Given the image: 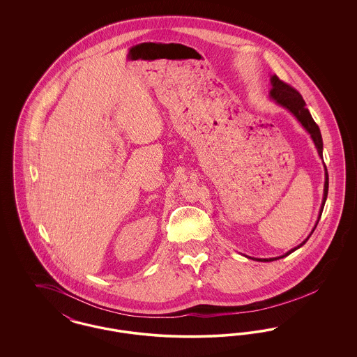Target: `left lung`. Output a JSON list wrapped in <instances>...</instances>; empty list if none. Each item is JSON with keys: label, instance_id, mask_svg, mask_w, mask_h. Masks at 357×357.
<instances>
[{"label": "left lung", "instance_id": "1", "mask_svg": "<svg viewBox=\"0 0 357 357\" xmlns=\"http://www.w3.org/2000/svg\"><path fill=\"white\" fill-rule=\"evenodd\" d=\"M271 83H272V89H271L269 96H271L273 100L277 102V104H280V105H282L284 108H287L289 112H291V114L294 115V118L303 124V127H304L306 131L312 136V139H313V142H314V146H316V149H317V151H319V155L323 158V137H321V132H320L319 126L316 124V121L312 118L310 112L307 111L303 96H301L293 86H290V85L287 84V83H284L282 80H280L275 75L271 77ZM328 187H329V178H328V172H326V167H325V185H324L323 204H321L320 215H319L317 223L320 221L321 214H323L324 204H325L326 197H328ZM317 223H316V226H317ZM316 226H314V229H316ZM314 229L312 230V233L314 231ZM312 233L309 234V237L312 236ZM309 237L306 238L304 242H301L298 246H296L294 249L289 250L288 253H285V255H281V257H274V258H255V259L261 261V262H271V261H275V259H278V258H284V257H287V255H290V253H293L294 250L300 249V248L305 243L306 241L309 239Z\"/></svg>", "mask_w": 357, "mask_h": 357}]
</instances>
